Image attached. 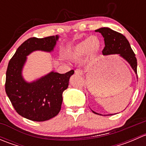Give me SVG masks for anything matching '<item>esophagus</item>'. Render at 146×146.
Returning a JSON list of instances; mask_svg holds the SVG:
<instances>
[{
    "instance_id": "34e87169",
    "label": "esophagus",
    "mask_w": 146,
    "mask_h": 146,
    "mask_svg": "<svg viewBox=\"0 0 146 146\" xmlns=\"http://www.w3.org/2000/svg\"><path fill=\"white\" fill-rule=\"evenodd\" d=\"M75 73L76 75H78V76H82L83 75V71L82 70H80V69H76L75 70Z\"/></svg>"
}]
</instances>
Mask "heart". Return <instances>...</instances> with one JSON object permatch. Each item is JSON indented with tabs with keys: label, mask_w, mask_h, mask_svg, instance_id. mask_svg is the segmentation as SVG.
Wrapping results in <instances>:
<instances>
[{
	"label": "heart",
	"mask_w": 146,
	"mask_h": 146,
	"mask_svg": "<svg viewBox=\"0 0 146 146\" xmlns=\"http://www.w3.org/2000/svg\"><path fill=\"white\" fill-rule=\"evenodd\" d=\"M102 47V42L97 36H92L78 43L67 51L66 56L72 61H78L85 55L94 57L99 53Z\"/></svg>",
	"instance_id": "obj_1"
}]
</instances>
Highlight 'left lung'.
<instances>
[{
    "mask_svg": "<svg viewBox=\"0 0 146 146\" xmlns=\"http://www.w3.org/2000/svg\"><path fill=\"white\" fill-rule=\"evenodd\" d=\"M95 32L101 33L104 37L105 46L102 51L103 55L119 54L130 64L131 67L137 75V59L127 39L122 34L108 27L100 28L95 30ZM93 112L100 114L95 111Z\"/></svg>",
    "mask_w": 146,
    "mask_h": 146,
    "instance_id": "8db88e82",
    "label": "left lung"
}]
</instances>
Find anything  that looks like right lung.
Here are the masks:
<instances>
[{"label":"right lung","instance_id":"add662e5","mask_svg":"<svg viewBox=\"0 0 146 146\" xmlns=\"http://www.w3.org/2000/svg\"><path fill=\"white\" fill-rule=\"evenodd\" d=\"M59 36L32 37L23 42L9 61L6 71L5 92L15 111L35 121H44L59 113L63 92L68 87L71 70L64 74L51 71L31 82L23 76L27 56L35 51L51 52Z\"/></svg>","mask_w":146,"mask_h":146}]
</instances>
